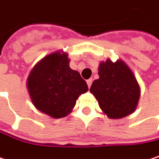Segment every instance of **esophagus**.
I'll return each instance as SVG.
<instances>
[{"instance_id": "1", "label": "esophagus", "mask_w": 159, "mask_h": 159, "mask_svg": "<svg viewBox=\"0 0 159 159\" xmlns=\"http://www.w3.org/2000/svg\"><path fill=\"white\" fill-rule=\"evenodd\" d=\"M92 83H93V79H89V80H87V84H88V87H89V88L91 87Z\"/></svg>"}]
</instances>
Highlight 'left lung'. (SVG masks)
Segmentation results:
<instances>
[{"instance_id": "8db88e82", "label": "left lung", "mask_w": 159, "mask_h": 159, "mask_svg": "<svg viewBox=\"0 0 159 159\" xmlns=\"http://www.w3.org/2000/svg\"><path fill=\"white\" fill-rule=\"evenodd\" d=\"M99 79L90 92L95 96L102 111L110 119H121L135 111L141 94L139 83L130 68L122 61L101 62Z\"/></svg>"}]
</instances>
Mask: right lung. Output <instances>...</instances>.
<instances>
[{"label":"right lung","instance_id":"right-lung-1","mask_svg":"<svg viewBox=\"0 0 159 159\" xmlns=\"http://www.w3.org/2000/svg\"><path fill=\"white\" fill-rule=\"evenodd\" d=\"M27 85L34 107L54 119L68 115L79 96L89 90L80 74L69 67L67 53L61 51L46 55L36 64Z\"/></svg>","mask_w":159,"mask_h":159}]
</instances>
